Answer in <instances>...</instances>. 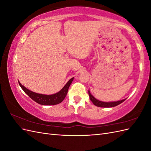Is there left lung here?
<instances>
[{
  "mask_svg": "<svg viewBox=\"0 0 151 151\" xmlns=\"http://www.w3.org/2000/svg\"><path fill=\"white\" fill-rule=\"evenodd\" d=\"M88 93L89 96V99H91V101L93 102V103L95 105V106H98V107H103V108H109V107H114L116 106L117 105L121 104L123 101H125V99L121 100V101H114V102H103V101H100L99 100L96 99L91 94L90 91H88Z\"/></svg>",
  "mask_w": 151,
  "mask_h": 151,
  "instance_id": "8db88e82",
  "label": "left lung"
}]
</instances>
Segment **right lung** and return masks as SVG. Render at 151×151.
I'll list each match as a JSON object with an SVG mask.
<instances>
[{"label":"right lung","instance_id":"obj_1","mask_svg":"<svg viewBox=\"0 0 151 151\" xmlns=\"http://www.w3.org/2000/svg\"><path fill=\"white\" fill-rule=\"evenodd\" d=\"M73 79H74V77H72V79L68 81V83L58 93L52 95L41 94L32 92V91L26 89L24 86H22L19 83V84L21 86L22 89L24 91V93L28 94L35 102L42 105H54L60 103L61 102H62L63 100L64 99L67 94L68 88H69V86L71 84Z\"/></svg>","mask_w":151,"mask_h":151}]
</instances>
